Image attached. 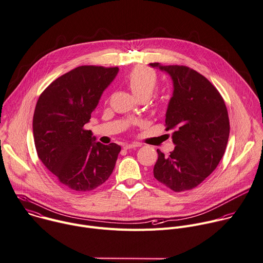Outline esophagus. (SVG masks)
<instances>
[{"mask_svg":"<svg viewBox=\"0 0 263 263\" xmlns=\"http://www.w3.org/2000/svg\"><path fill=\"white\" fill-rule=\"evenodd\" d=\"M139 143H127L124 145L125 149H130V148H134V147H138Z\"/></svg>","mask_w":263,"mask_h":263,"instance_id":"1","label":"esophagus"}]
</instances>
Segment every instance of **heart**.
<instances>
[{
	"mask_svg": "<svg viewBox=\"0 0 263 263\" xmlns=\"http://www.w3.org/2000/svg\"><path fill=\"white\" fill-rule=\"evenodd\" d=\"M127 83L131 92L137 98L148 97L157 89V75L146 67L138 66L133 68L127 76Z\"/></svg>",
	"mask_w": 263,
	"mask_h": 263,
	"instance_id": "b5f03b06",
	"label": "heart"
}]
</instances>
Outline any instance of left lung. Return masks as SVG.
I'll use <instances>...</instances> for the list:
<instances>
[{"label":"left lung","mask_w":263,"mask_h":263,"mask_svg":"<svg viewBox=\"0 0 263 263\" xmlns=\"http://www.w3.org/2000/svg\"><path fill=\"white\" fill-rule=\"evenodd\" d=\"M151 67L167 73L173 83L165 115L166 130L173 129L170 155L160 149L154 178L174 192L191 190L201 184L222 159L228 137L226 105L216 87L200 73L178 65Z\"/></svg>","instance_id":"8db88e82"}]
</instances>
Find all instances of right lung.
<instances>
[{
  "instance_id": "obj_1",
  "label": "right lung",
  "mask_w": 263,
  "mask_h": 263,
  "mask_svg": "<svg viewBox=\"0 0 263 263\" xmlns=\"http://www.w3.org/2000/svg\"><path fill=\"white\" fill-rule=\"evenodd\" d=\"M118 72V67H77L52 81L37 101L33 135L38 157L68 190L92 191L114 171L121 146L95 141L83 126Z\"/></svg>"
}]
</instances>
